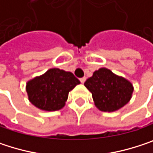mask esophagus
<instances>
[{"mask_svg": "<svg viewBox=\"0 0 153 153\" xmlns=\"http://www.w3.org/2000/svg\"><path fill=\"white\" fill-rule=\"evenodd\" d=\"M79 80H80V82H81V83H84V82H85V80H86V77L80 78V79H79Z\"/></svg>", "mask_w": 153, "mask_h": 153, "instance_id": "obj_1", "label": "esophagus"}]
</instances>
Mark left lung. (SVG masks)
<instances>
[{"instance_id": "obj_1", "label": "left lung", "mask_w": 153, "mask_h": 153, "mask_svg": "<svg viewBox=\"0 0 153 153\" xmlns=\"http://www.w3.org/2000/svg\"><path fill=\"white\" fill-rule=\"evenodd\" d=\"M85 87L91 92L95 105L103 111H115L127 105L134 91L133 85L125 78L100 68L88 78Z\"/></svg>"}]
</instances>
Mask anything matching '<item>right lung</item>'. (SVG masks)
Returning a JSON list of instances; mask_svg holds the SVG:
<instances>
[{
	"mask_svg": "<svg viewBox=\"0 0 153 153\" xmlns=\"http://www.w3.org/2000/svg\"><path fill=\"white\" fill-rule=\"evenodd\" d=\"M79 83L72 73L52 68L29 80L26 83V92L29 101L34 106L53 111L65 106L69 92Z\"/></svg>",
	"mask_w": 153,
	"mask_h": 153,
	"instance_id": "add662e5",
	"label": "right lung"
}]
</instances>
